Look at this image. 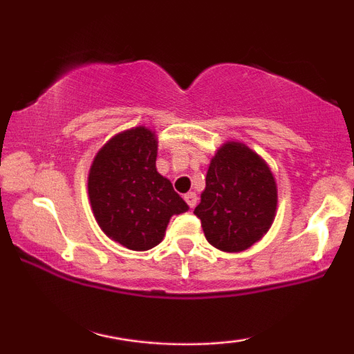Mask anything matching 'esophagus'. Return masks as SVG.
<instances>
[{
	"mask_svg": "<svg viewBox=\"0 0 354 354\" xmlns=\"http://www.w3.org/2000/svg\"><path fill=\"white\" fill-rule=\"evenodd\" d=\"M185 201L188 203L189 208L193 209L194 206H196V203H198V196H196V193H193V191H191V193H186V194H185Z\"/></svg>",
	"mask_w": 354,
	"mask_h": 354,
	"instance_id": "1",
	"label": "esophagus"
}]
</instances>
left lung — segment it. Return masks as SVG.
<instances>
[{
	"mask_svg": "<svg viewBox=\"0 0 354 354\" xmlns=\"http://www.w3.org/2000/svg\"><path fill=\"white\" fill-rule=\"evenodd\" d=\"M276 183L270 168L241 143H226L211 160L194 214L209 245L236 253L254 245L274 219Z\"/></svg>",
	"mask_w": 354,
	"mask_h": 354,
	"instance_id": "obj_1",
	"label": "left lung"
}]
</instances>
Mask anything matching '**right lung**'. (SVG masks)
<instances>
[{
    "instance_id": "1",
    "label": "right lung",
    "mask_w": 354,
    "mask_h": 354,
    "mask_svg": "<svg viewBox=\"0 0 354 354\" xmlns=\"http://www.w3.org/2000/svg\"><path fill=\"white\" fill-rule=\"evenodd\" d=\"M156 135L138 126L111 138L89 169V201L100 228L133 251L160 245L169 218L188 211L156 171Z\"/></svg>"
}]
</instances>
